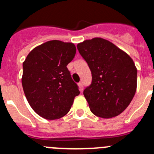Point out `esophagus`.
Returning <instances> with one entry per match:
<instances>
[{
  "label": "esophagus",
  "mask_w": 154,
  "mask_h": 154,
  "mask_svg": "<svg viewBox=\"0 0 154 154\" xmlns=\"http://www.w3.org/2000/svg\"><path fill=\"white\" fill-rule=\"evenodd\" d=\"M78 86H79V88H80V90H81V91H82V90H83V88H84L83 82H82V81L79 82V83H78Z\"/></svg>",
  "instance_id": "34e87169"
}]
</instances>
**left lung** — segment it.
Returning a JSON list of instances; mask_svg holds the SVG:
<instances>
[{
	"label": "left lung",
	"instance_id": "1",
	"mask_svg": "<svg viewBox=\"0 0 154 154\" xmlns=\"http://www.w3.org/2000/svg\"><path fill=\"white\" fill-rule=\"evenodd\" d=\"M91 72V84L84 95L91 113L102 118L121 114L132 100L137 69L127 53L107 40L95 37L77 45Z\"/></svg>",
	"mask_w": 154,
	"mask_h": 154
}]
</instances>
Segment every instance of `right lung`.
Segmentation results:
<instances>
[{"label":"right lung","instance_id":"add662e5","mask_svg":"<svg viewBox=\"0 0 154 154\" xmlns=\"http://www.w3.org/2000/svg\"><path fill=\"white\" fill-rule=\"evenodd\" d=\"M75 54L73 43L54 40L33 48L23 62V91L32 109L41 117H63L80 94L66 67Z\"/></svg>","mask_w":154,"mask_h":154}]
</instances>
